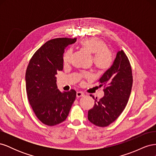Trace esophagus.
Instances as JSON below:
<instances>
[{
    "label": "esophagus",
    "mask_w": 156,
    "mask_h": 156,
    "mask_svg": "<svg viewBox=\"0 0 156 156\" xmlns=\"http://www.w3.org/2000/svg\"><path fill=\"white\" fill-rule=\"evenodd\" d=\"M84 93L83 92H81V91H78L77 92V94H76V96L77 98H80V97H82V96H84Z\"/></svg>",
    "instance_id": "1"
}]
</instances>
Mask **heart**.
<instances>
[{
	"label": "heart",
	"mask_w": 156,
	"mask_h": 156,
	"mask_svg": "<svg viewBox=\"0 0 156 156\" xmlns=\"http://www.w3.org/2000/svg\"><path fill=\"white\" fill-rule=\"evenodd\" d=\"M83 48L88 51L90 53L94 55L93 56V63L95 67L100 71L107 69L111 66L112 63V56L108 51V46L105 42L98 37H89L81 41ZM73 50L68 49L64 55L63 62L68 64L72 59ZM84 77L90 79L92 78L90 73L84 74Z\"/></svg>",
	"instance_id": "1"
}]
</instances>
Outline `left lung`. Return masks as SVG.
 I'll use <instances>...</instances> for the list:
<instances>
[{
	"label": "left lung",
	"mask_w": 156,
	"mask_h": 156,
	"mask_svg": "<svg viewBox=\"0 0 156 156\" xmlns=\"http://www.w3.org/2000/svg\"><path fill=\"white\" fill-rule=\"evenodd\" d=\"M99 82L100 87H104V96L100 100L95 99L93 108L88 112V119L94 125L106 127L115 122L123 112L131 91L132 70L123 50L117 52L111 67L102 75ZM92 97L94 99V96Z\"/></svg>",
	"instance_id": "left-lung-1"
}]
</instances>
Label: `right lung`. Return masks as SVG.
Returning a JSON list of instances; mask_svg holds the SVG:
<instances>
[{"mask_svg": "<svg viewBox=\"0 0 156 156\" xmlns=\"http://www.w3.org/2000/svg\"><path fill=\"white\" fill-rule=\"evenodd\" d=\"M76 38L60 37L49 40L32 56L25 74L28 100L36 117L53 126L64 122L76 98L73 89L61 92L55 75L63 69L65 49Z\"/></svg>", "mask_w": 156, "mask_h": 156, "instance_id": "obj_1", "label": "right lung"}]
</instances>
